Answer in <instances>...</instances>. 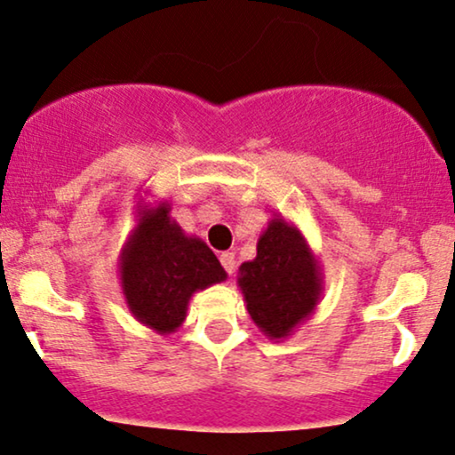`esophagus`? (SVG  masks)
<instances>
[{
	"label": "esophagus",
	"mask_w": 455,
	"mask_h": 455,
	"mask_svg": "<svg viewBox=\"0 0 455 455\" xmlns=\"http://www.w3.org/2000/svg\"><path fill=\"white\" fill-rule=\"evenodd\" d=\"M220 262H222L224 269H227L228 275H233L235 269H237V259H235V251H222Z\"/></svg>",
	"instance_id": "1"
}]
</instances>
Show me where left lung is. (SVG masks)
Instances as JSON below:
<instances>
[{"label": "left lung", "mask_w": 455, "mask_h": 455, "mask_svg": "<svg viewBox=\"0 0 455 455\" xmlns=\"http://www.w3.org/2000/svg\"><path fill=\"white\" fill-rule=\"evenodd\" d=\"M245 309L271 341H283L314 314L324 292V275L303 233L283 216H273L256 245V259L237 275Z\"/></svg>", "instance_id": "obj_1"}]
</instances>
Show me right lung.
Wrapping results in <instances>:
<instances>
[{"instance_id": "right-lung-1", "label": "right lung", "mask_w": 455, "mask_h": 455, "mask_svg": "<svg viewBox=\"0 0 455 455\" xmlns=\"http://www.w3.org/2000/svg\"><path fill=\"white\" fill-rule=\"evenodd\" d=\"M167 201L135 205L138 224L118 256V277L133 317L158 335H172L186 320L195 292L227 280L220 260L169 216Z\"/></svg>"}]
</instances>
